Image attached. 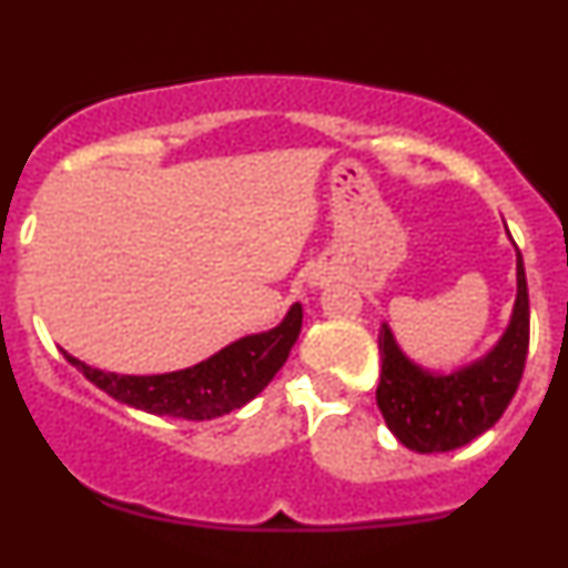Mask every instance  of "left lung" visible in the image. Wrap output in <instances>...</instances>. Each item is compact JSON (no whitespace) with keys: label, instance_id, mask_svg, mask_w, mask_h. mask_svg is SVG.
<instances>
[{"label":"left lung","instance_id":"8db88e82","mask_svg":"<svg viewBox=\"0 0 568 568\" xmlns=\"http://www.w3.org/2000/svg\"><path fill=\"white\" fill-rule=\"evenodd\" d=\"M509 234V231H506ZM511 239V236H509ZM515 244V242H511ZM517 253V296L498 343L479 359L455 369H427L405 354L389 324H381V384L375 392L394 438L419 455H438L487 433L520 386L528 356V283Z\"/></svg>","mask_w":568,"mask_h":568}]
</instances>
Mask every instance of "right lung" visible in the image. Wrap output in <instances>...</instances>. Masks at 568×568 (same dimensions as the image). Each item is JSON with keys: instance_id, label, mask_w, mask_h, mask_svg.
<instances>
[{"instance_id": "obj_1", "label": "right lung", "mask_w": 568, "mask_h": 568, "mask_svg": "<svg viewBox=\"0 0 568 568\" xmlns=\"http://www.w3.org/2000/svg\"><path fill=\"white\" fill-rule=\"evenodd\" d=\"M302 332V304L294 302L277 326L239 337L193 367L160 375H119L89 367L62 351L83 378L130 408L154 416L206 422L242 408L280 373Z\"/></svg>"}]
</instances>
